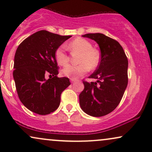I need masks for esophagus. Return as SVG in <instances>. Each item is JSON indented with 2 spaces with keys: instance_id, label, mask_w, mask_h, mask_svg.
<instances>
[{
  "instance_id": "34e87169",
  "label": "esophagus",
  "mask_w": 152,
  "mask_h": 152,
  "mask_svg": "<svg viewBox=\"0 0 152 152\" xmlns=\"http://www.w3.org/2000/svg\"><path fill=\"white\" fill-rule=\"evenodd\" d=\"M76 79H73V78H71V83H74L75 81H76Z\"/></svg>"
}]
</instances>
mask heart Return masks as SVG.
<instances>
[{
	"label": "heart",
	"mask_w": 152,
	"mask_h": 152,
	"mask_svg": "<svg viewBox=\"0 0 152 152\" xmlns=\"http://www.w3.org/2000/svg\"><path fill=\"white\" fill-rule=\"evenodd\" d=\"M68 48L72 52H79L78 65H68L63 69L61 73L64 76L73 79L82 76L89 71L94 70L100 64L101 53L97 48H94L92 43L88 40L77 38L68 44ZM55 60L58 65L64 66L69 62V56L66 52L64 46H60L56 50Z\"/></svg>",
	"instance_id": "obj_1"
}]
</instances>
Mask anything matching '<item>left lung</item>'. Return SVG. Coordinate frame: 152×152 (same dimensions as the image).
<instances>
[{
    "instance_id": "8db88e82",
    "label": "left lung",
    "mask_w": 152,
    "mask_h": 152,
    "mask_svg": "<svg viewBox=\"0 0 152 152\" xmlns=\"http://www.w3.org/2000/svg\"><path fill=\"white\" fill-rule=\"evenodd\" d=\"M101 50L100 64L88 78L96 82L83 81L84 88L79 95L81 108L90 116H105L117 107L128 84V59L119 43L102 34H87Z\"/></svg>"
}]
</instances>
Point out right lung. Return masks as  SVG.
I'll list each match as a JSON object with an SVG mask.
<instances>
[{"label": "right lung", "mask_w": 152, "mask_h": 152, "mask_svg": "<svg viewBox=\"0 0 152 152\" xmlns=\"http://www.w3.org/2000/svg\"><path fill=\"white\" fill-rule=\"evenodd\" d=\"M71 37L39 31L23 41L15 51L13 75L17 93L22 104L36 114L56 111L61 93L71 84L69 78L57 77L54 56L56 48Z\"/></svg>", "instance_id": "1"}]
</instances>
